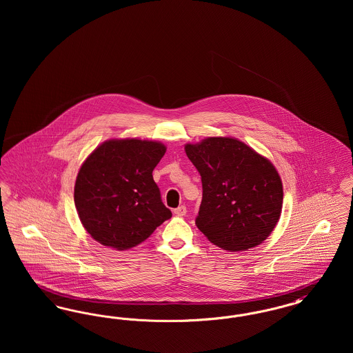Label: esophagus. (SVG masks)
I'll return each instance as SVG.
<instances>
[{
  "instance_id": "obj_1",
  "label": "esophagus",
  "mask_w": 353,
  "mask_h": 353,
  "mask_svg": "<svg viewBox=\"0 0 353 353\" xmlns=\"http://www.w3.org/2000/svg\"><path fill=\"white\" fill-rule=\"evenodd\" d=\"M173 213H174L176 216H179V217H184L185 214H186V208H185L184 205H181V206L176 208V209L173 210Z\"/></svg>"
}]
</instances>
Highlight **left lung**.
<instances>
[{
    "instance_id": "1",
    "label": "left lung",
    "mask_w": 353,
    "mask_h": 353,
    "mask_svg": "<svg viewBox=\"0 0 353 353\" xmlns=\"http://www.w3.org/2000/svg\"><path fill=\"white\" fill-rule=\"evenodd\" d=\"M185 152L201 176L196 225L229 252L261 245L274 230L283 203L282 180L269 160L232 137H208Z\"/></svg>"
}]
</instances>
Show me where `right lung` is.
I'll list each match as a JSON object with an SVG mask.
<instances>
[{
  "mask_svg": "<svg viewBox=\"0 0 353 353\" xmlns=\"http://www.w3.org/2000/svg\"><path fill=\"white\" fill-rule=\"evenodd\" d=\"M165 151L157 141L108 140L85 159L74 201L84 229L95 241L127 250L172 217L152 176Z\"/></svg>",
  "mask_w": 353,
  "mask_h": 353,
  "instance_id": "obj_1",
  "label": "right lung"
}]
</instances>
